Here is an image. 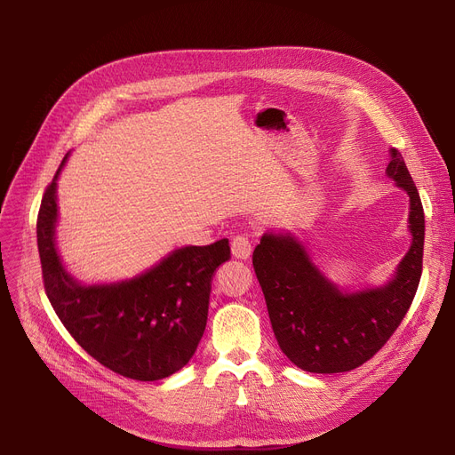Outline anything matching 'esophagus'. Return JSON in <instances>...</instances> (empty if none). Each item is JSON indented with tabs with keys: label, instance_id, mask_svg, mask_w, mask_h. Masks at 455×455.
I'll return each mask as SVG.
<instances>
[{
	"label": "esophagus",
	"instance_id": "34e87169",
	"mask_svg": "<svg viewBox=\"0 0 455 455\" xmlns=\"http://www.w3.org/2000/svg\"><path fill=\"white\" fill-rule=\"evenodd\" d=\"M230 251H232V256H235L237 259H247V258H251L252 247H251L249 237H245V235H235L234 240H232V243H230Z\"/></svg>",
	"mask_w": 455,
	"mask_h": 455
}]
</instances>
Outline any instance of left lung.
<instances>
[{"label":"left lung","mask_w":455,"mask_h":455,"mask_svg":"<svg viewBox=\"0 0 455 455\" xmlns=\"http://www.w3.org/2000/svg\"><path fill=\"white\" fill-rule=\"evenodd\" d=\"M386 175L410 197L411 243L381 285L343 290L290 230H267L252 252L275 338L299 369L317 374L360 367L387 343L417 293L422 273L424 210L402 155L389 149Z\"/></svg>","instance_id":"obj_1"}]
</instances>
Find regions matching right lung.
Masks as SVG:
<instances>
[{
  "instance_id": "obj_1",
  "label": "right lung",
  "mask_w": 455,
  "mask_h": 455,
  "mask_svg": "<svg viewBox=\"0 0 455 455\" xmlns=\"http://www.w3.org/2000/svg\"><path fill=\"white\" fill-rule=\"evenodd\" d=\"M68 158L45 189L36 221L47 299L71 338L107 369L140 381L172 376L203 338L212 276L230 258L228 240L179 247L132 278L79 282L57 249V180Z\"/></svg>"
}]
</instances>
